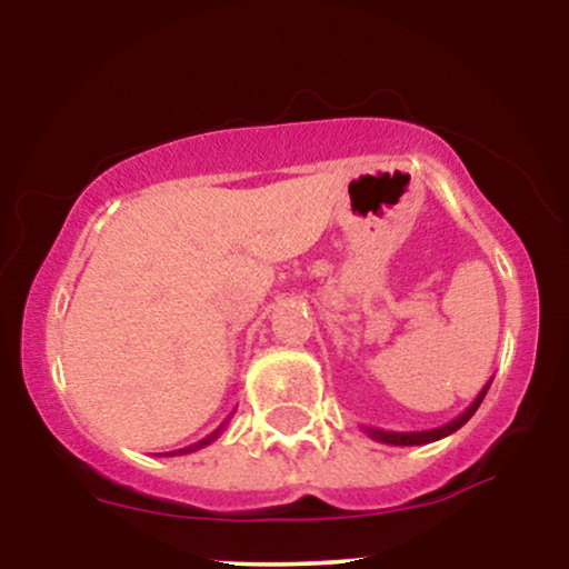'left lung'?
<instances>
[{"label":"left lung","mask_w":569,"mask_h":569,"mask_svg":"<svg viewBox=\"0 0 569 569\" xmlns=\"http://www.w3.org/2000/svg\"><path fill=\"white\" fill-rule=\"evenodd\" d=\"M492 381H487L482 391L475 397V402H471L467 410H463L459 418H453L451 422H446V426H438V428H430V430H407V433H397V430H381V428H366L363 426V433L371 436L373 441L379 443H389V446H426V443H433V441H441V438L451 436L459 430L463 422H469L471 415L479 410V405H482V399L487 395V389H490Z\"/></svg>","instance_id":"left-lung-1"}]
</instances>
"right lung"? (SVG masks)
Segmentation results:
<instances>
[{"label": "right lung", "mask_w": 569, "mask_h": 569, "mask_svg": "<svg viewBox=\"0 0 569 569\" xmlns=\"http://www.w3.org/2000/svg\"><path fill=\"white\" fill-rule=\"evenodd\" d=\"M223 428H227V422H221V426H219V428H216L211 436H206V438H203V441H198V443H193V446H188V448H180V451H170V453H164V456H180V453H193V451H198V448H203V446H208V443H213V441H216V438H219V436H221V430H223Z\"/></svg>", "instance_id": "add662e5"}]
</instances>
